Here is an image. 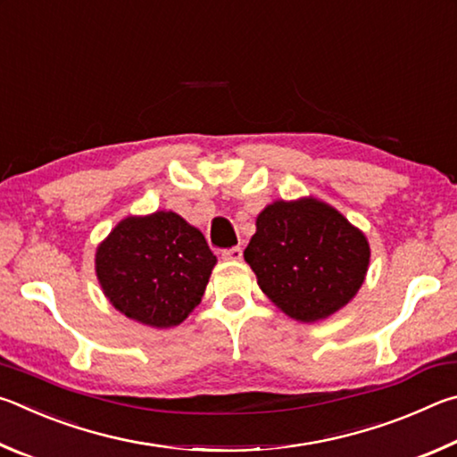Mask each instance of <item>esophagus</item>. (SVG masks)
I'll return each instance as SVG.
<instances>
[{"label":"esophagus","instance_id":"obj_1","mask_svg":"<svg viewBox=\"0 0 457 457\" xmlns=\"http://www.w3.org/2000/svg\"><path fill=\"white\" fill-rule=\"evenodd\" d=\"M242 256H244L242 247H231V250L221 252V258L226 262H239V260H242Z\"/></svg>","mask_w":457,"mask_h":457}]
</instances>
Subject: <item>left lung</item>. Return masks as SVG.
Segmentation results:
<instances>
[{
    "instance_id": "left-lung-1",
    "label": "left lung",
    "mask_w": 457,
    "mask_h": 457,
    "mask_svg": "<svg viewBox=\"0 0 457 457\" xmlns=\"http://www.w3.org/2000/svg\"><path fill=\"white\" fill-rule=\"evenodd\" d=\"M244 260L286 316L312 324L357 296L370 245L357 226L320 199H276L258 213Z\"/></svg>"
}]
</instances>
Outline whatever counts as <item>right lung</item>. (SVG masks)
<instances>
[{"instance_id": "add662e5", "label": "right lung", "mask_w": 457, "mask_h": 457, "mask_svg": "<svg viewBox=\"0 0 457 457\" xmlns=\"http://www.w3.org/2000/svg\"><path fill=\"white\" fill-rule=\"evenodd\" d=\"M218 258L179 213L129 215L96 247L104 296L127 319L173 328L201 303Z\"/></svg>"}]
</instances>
